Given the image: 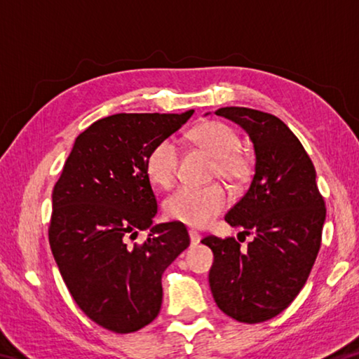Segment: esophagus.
<instances>
[{
	"instance_id": "1",
	"label": "esophagus",
	"mask_w": 359,
	"mask_h": 359,
	"mask_svg": "<svg viewBox=\"0 0 359 359\" xmlns=\"http://www.w3.org/2000/svg\"><path fill=\"white\" fill-rule=\"evenodd\" d=\"M188 234H190V241H191V245H196L199 244V241H201V236H199L196 231L194 229H190L188 231Z\"/></svg>"
}]
</instances>
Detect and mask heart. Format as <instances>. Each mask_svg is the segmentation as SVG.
<instances>
[{"label":"heart","instance_id":"heart-1","mask_svg":"<svg viewBox=\"0 0 359 359\" xmlns=\"http://www.w3.org/2000/svg\"><path fill=\"white\" fill-rule=\"evenodd\" d=\"M190 142L214 160L212 177L241 187L252 179L253 156L241 149V136L223 121L208 120L188 133ZM179 147L172 139H161L150 149L145 172L151 184L160 188L172 187L179 166ZM228 193L218 184L204 188L184 187L165 201V214L188 226H205L212 218L226 209Z\"/></svg>","mask_w":359,"mask_h":359}]
</instances>
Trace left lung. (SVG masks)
<instances>
[{
    "instance_id": "left-lung-1",
    "label": "left lung",
    "mask_w": 359,
    "mask_h": 359,
    "mask_svg": "<svg viewBox=\"0 0 359 359\" xmlns=\"http://www.w3.org/2000/svg\"><path fill=\"white\" fill-rule=\"evenodd\" d=\"M215 114L248 133L257 165L250 188L224 215L253 241L247 248L234 238L201 241L214 253L210 291L228 317L261 323L285 311L306 285L321 245L325 199L311 156L280 118L248 107Z\"/></svg>"
}]
</instances>
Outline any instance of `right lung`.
<instances>
[{
    "mask_svg": "<svg viewBox=\"0 0 359 359\" xmlns=\"http://www.w3.org/2000/svg\"><path fill=\"white\" fill-rule=\"evenodd\" d=\"M193 112L96 120L77 136L53 187L48 244L60 274L81 311L112 332H135L156 318L163 272L190 245L184 223L151 226L158 205L145 160ZM147 227L149 238L130 246Z\"/></svg>",
    "mask_w": 359,
    "mask_h": 359,
    "instance_id": "1",
    "label": "right lung"
}]
</instances>
